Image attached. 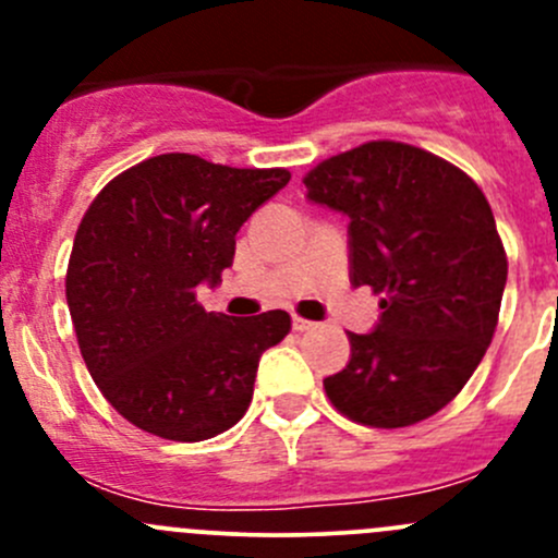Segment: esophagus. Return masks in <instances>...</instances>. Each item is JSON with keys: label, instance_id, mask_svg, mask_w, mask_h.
<instances>
[{"label": "esophagus", "instance_id": "1", "mask_svg": "<svg viewBox=\"0 0 558 558\" xmlns=\"http://www.w3.org/2000/svg\"><path fill=\"white\" fill-rule=\"evenodd\" d=\"M291 324H294V329L296 331H307V329H313V320H307V318H302V315H294V318H291Z\"/></svg>", "mask_w": 558, "mask_h": 558}]
</instances>
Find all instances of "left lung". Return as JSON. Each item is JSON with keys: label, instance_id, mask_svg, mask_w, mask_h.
Wrapping results in <instances>:
<instances>
[{"label": "left lung", "instance_id": "8db88e82", "mask_svg": "<svg viewBox=\"0 0 558 558\" xmlns=\"http://www.w3.org/2000/svg\"><path fill=\"white\" fill-rule=\"evenodd\" d=\"M307 199L351 218V283L380 294V320L353 335L324 380L342 415L375 429L418 424L464 388L492 345L508 256L475 180L451 161L373 140L305 174Z\"/></svg>", "mask_w": 558, "mask_h": 558}]
</instances>
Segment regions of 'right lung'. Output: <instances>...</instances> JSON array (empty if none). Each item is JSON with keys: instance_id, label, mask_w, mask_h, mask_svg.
Returning <instances> with one entry per match:
<instances>
[{"instance_id": "obj_1", "label": "right lung", "mask_w": 558, "mask_h": 558, "mask_svg": "<svg viewBox=\"0 0 558 558\" xmlns=\"http://www.w3.org/2000/svg\"><path fill=\"white\" fill-rule=\"evenodd\" d=\"M291 180L161 154L112 178L88 205L66 267V305L94 384L126 421L199 442L238 424L258 359L291 315L207 313L196 286L232 267L234 234Z\"/></svg>"}]
</instances>
